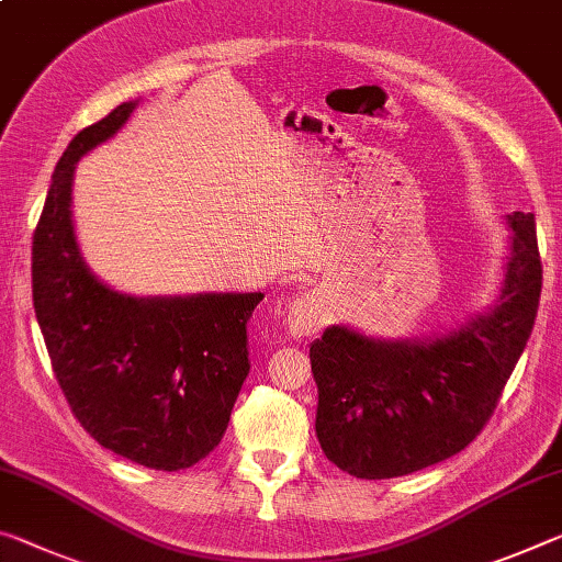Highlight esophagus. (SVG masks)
<instances>
[{"label":"esophagus","mask_w":562,"mask_h":562,"mask_svg":"<svg viewBox=\"0 0 562 562\" xmlns=\"http://www.w3.org/2000/svg\"><path fill=\"white\" fill-rule=\"evenodd\" d=\"M325 325V310L323 302L313 295H300L290 305L288 313V329L292 337H307L315 335Z\"/></svg>","instance_id":"1"}]
</instances>
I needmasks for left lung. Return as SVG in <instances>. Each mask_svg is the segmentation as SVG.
<instances>
[{
	"mask_svg": "<svg viewBox=\"0 0 562 562\" xmlns=\"http://www.w3.org/2000/svg\"><path fill=\"white\" fill-rule=\"evenodd\" d=\"M501 302L432 342L370 340L327 327L310 347L317 440L355 477L387 480L442 462L493 417L538 315L542 265L536 217L513 212Z\"/></svg>",
	"mask_w": 562,
	"mask_h": 562,
	"instance_id": "1",
	"label": "left lung"
}]
</instances>
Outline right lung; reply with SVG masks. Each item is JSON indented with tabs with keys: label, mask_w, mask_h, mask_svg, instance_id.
Segmentation results:
<instances>
[{
	"label": "right lung",
	"mask_w": 562,
	"mask_h": 562,
	"mask_svg": "<svg viewBox=\"0 0 562 562\" xmlns=\"http://www.w3.org/2000/svg\"><path fill=\"white\" fill-rule=\"evenodd\" d=\"M135 110L122 102L59 157L32 237V300L52 370L79 425L153 470L192 468L217 448L249 372L247 319L265 297L120 295L89 272L72 227L77 159Z\"/></svg>",
	"instance_id": "1"
}]
</instances>
